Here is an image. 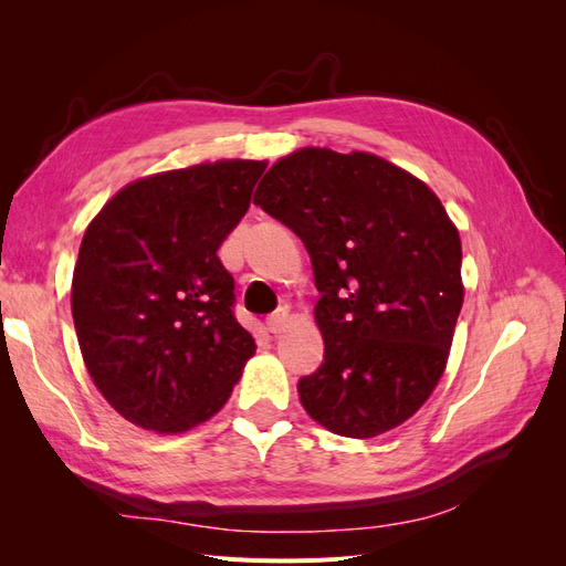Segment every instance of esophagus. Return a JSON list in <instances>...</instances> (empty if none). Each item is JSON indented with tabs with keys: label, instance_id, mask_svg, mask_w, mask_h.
<instances>
[{
	"label": "esophagus",
	"instance_id": "1",
	"mask_svg": "<svg viewBox=\"0 0 566 566\" xmlns=\"http://www.w3.org/2000/svg\"><path fill=\"white\" fill-rule=\"evenodd\" d=\"M287 323H290V314H287L285 310H279L276 314H271V316L266 318V325H269V333H271V335L285 333Z\"/></svg>",
	"mask_w": 566,
	"mask_h": 566
}]
</instances>
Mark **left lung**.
Returning a JSON list of instances; mask_svg holds the SVG:
<instances>
[{
  "mask_svg": "<svg viewBox=\"0 0 566 566\" xmlns=\"http://www.w3.org/2000/svg\"><path fill=\"white\" fill-rule=\"evenodd\" d=\"M254 205L312 256L325 358L297 385L306 413L352 439L416 416L465 300L460 233L437 193L375 153L306 146L271 165Z\"/></svg>",
  "mask_w": 566,
  "mask_h": 566,
  "instance_id": "1",
  "label": "left lung"
}]
</instances>
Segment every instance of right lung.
<instances>
[{
	"label": "right lung",
	"instance_id": "right-lung-1",
	"mask_svg": "<svg viewBox=\"0 0 566 566\" xmlns=\"http://www.w3.org/2000/svg\"><path fill=\"white\" fill-rule=\"evenodd\" d=\"M266 160H217L136 179L84 231L71 306L96 389L127 422L181 434L208 422L254 356L217 250Z\"/></svg>",
	"mask_w": 566,
	"mask_h": 566
}]
</instances>
